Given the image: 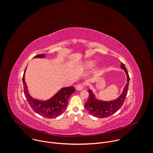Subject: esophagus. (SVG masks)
Masks as SVG:
<instances>
[{
    "mask_svg": "<svg viewBox=\"0 0 153 153\" xmlns=\"http://www.w3.org/2000/svg\"><path fill=\"white\" fill-rule=\"evenodd\" d=\"M84 86V85L83 84H81V83L78 84H77L76 86V89L77 90H82V89L83 88Z\"/></svg>",
    "mask_w": 153,
    "mask_h": 153,
    "instance_id": "34e87169",
    "label": "esophagus"
}]
</instances>
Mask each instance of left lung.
<instances>
[{"mask_svg": "<svg viewBox=\"0 0 153 153\" xmlns=\"http://www.w3.org/2000/svg\"><path fill=\"white\" fill-rule=\"evenodd\" d=\"M121 68L123 69L126 73L127 78V83L126 84L124 87L123 93L117 99L111 102L99 101L95 99L94 96L91 90H87L88 92L89 93V96L88 100L85 103L84 107L85 109L88 112V113L91 115L101 118L108 117L115 113L117 111H118L123 105L126 96L127 94L130 78L128 74V71L123 63H121Z\"/></svg>", "mask_w": 153, "mask_h": 153, "instance_id": "left-lung-1", "label": "left lung"}]
</instances>
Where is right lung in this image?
<instances>
[{
    "mask_svg": "<svg viewBox=\"0 0 153 153\" xmlns=\"http://www.w3.org/2000/svg\"><path fill=\"white\" fill-rule=\"evenodd\" d=\"M43 57H45L44 54H38L34 57V58ZM26 68L23 76L24 94L32 109L37 114L47 118H54L62 114L68 106V102L70 96L75 91V87L71 86L63 88L53 97L45 102L36 100L32 98L28 93L27 87L25 80Z\"/></svg>",
    "mask_w": 153,
    "mask_h": 153,
    "instance_id": "obj_1",
    "label": "right lung"
}]
</instances>
